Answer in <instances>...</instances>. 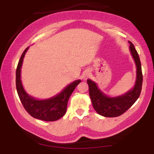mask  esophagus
Wrapping results in <instances>:
<instances>
[{
  "label": "esophagus",
  "instance_id": "obj_1",
  "mask_svg": "<svg viewBox=\"0 0 154 154\" xmlns=\"http://www.w3.org/2000/svg\"><path fill=\"white\" fill-rule=\"evenodd\" d=\"M90 75H91V73H90V72L88 71V70H87V71H85V72H84V73H83V75H82L83 79H88V77H89Z\"/></svg>",
  "mask_w": 154,
  "mask_h": 154
}]
</instances>
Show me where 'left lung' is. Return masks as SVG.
Segmentation results:
<instances>
[{"instance_id":"obj_1","label":"left lung","mask_w":154,"mask_h":154,"mask_svg":"<svg viewBox=\"0 0 154 154\" xmlns=\"http://www.w3.org/2000/svg\"><path fill=\"white\" fill-rule=\"evenodd\" d=\"M129 43L130 44V51L137 67L135 85L132 89L122 95L111 98L100 91L97 85L91 79H88L87 80L93 108L98 114L106 117H116L122 115L135 103L140 95L143 84L141 63L134 45L130 41Z\"/></svg>"}]
</instances>
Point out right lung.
<instances>
[{"label": "right lung", "mask_w": 154, "mask_h": 154, "mask_svg": "<svg viewBox=\"0 0 154 154\" xmlns=\"http://www.w3.org/2000/svg\"><path fill=\"white\" fill-rule=\"evenodd\" d=\"M28 48L29 47L26 48L22 53L16 71V87L17 93L23 106L32 117L46 122L56 121L65 114L69 98L77 85L81 82V80H75L67 85L59 94L48 99L38 100L29 95L24 91L21 81V68L23 59Z\"/></svg>", "instance_id": "add662e5"}]
</instances>
